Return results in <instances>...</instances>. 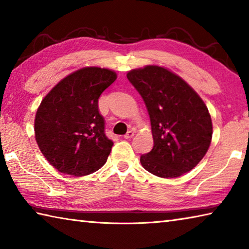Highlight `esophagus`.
I'll return each instance as SVG.
<instances>
[{
	"instance_id": "esophagus-1",
	"label": "esophagus",
	"mask_w": 249,
	"mask_h": 249,
	"mask_svg": "<svg viewBox=\"0 0 249 249\" xmlns=\"http://www.w3.org/2000/svg\"><path fill=\"white\" fill-rule=\"evenodd\" d=\"M134 135H135V133L133 132V130H128V132L124 135V138L125 139H129V138L134 137Z\"/></svg>"
}]
</instances>
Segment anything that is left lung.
Wrapping results in <instances>:
<instances>
[{"instance_id":"obj_1","label":"left lung","mask_w":249,"mask_h":249,"mask_svg":"<svg viewBox=\"0 0 249 249\" xmlns=\"http://www.w3.org/2000/svg\"><path fill=\"white\" fill-rule=\"evenodd\" d=\"M127 78L150 116L153 148L140 157L144 170L163 178L187 173L209 149L212 122L198 93L173 71L158 65L132 70Z\"/></svg>"}]
</instances>
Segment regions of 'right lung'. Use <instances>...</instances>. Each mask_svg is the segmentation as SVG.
Here are the masks:
<instances>
[{
  "mask_svg": "<svg viewBox=\"0 0 249 249\" xmlns=\"http://www.w3.org/2000/svg\"><path fill=\"white\" fill-rule=\"evenodd\" d=\"M116 77L114 71L83 67L57 83L40 103L36 142L61 173L84 176L105 165L113 142L106 136L98 99Z\"/></svg>",
  "mask_w": 249,
  "mask_h": 249,
  "instance_id": "1",
  "label": "right lung"
}]
</instances>
